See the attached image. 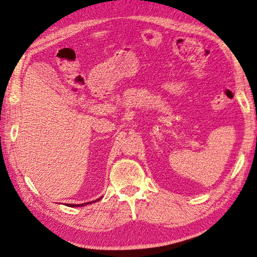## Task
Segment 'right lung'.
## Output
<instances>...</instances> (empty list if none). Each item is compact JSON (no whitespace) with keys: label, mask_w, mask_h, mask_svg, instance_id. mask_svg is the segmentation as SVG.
I'll return each mask as SVG.
<instances>
[{"label":"right lung","mask_w":257,"mask_h":257,"mask_svg":"<svg viewBox=\"0 0 257 257\" xmlns=\"http://www.w3.org/2000/svg\"><path fill=\"white\" fill-rule=\"evenodd\" d=\"M100 199H102V197H100L99 199H95L94 201H90V202H85V203H80V204H72V203H67L66 206H68V207H83V206H87V204H90V203H93V202L99 201Z\"/></svg>","instance_id":"add662e5"}]
</instances>
